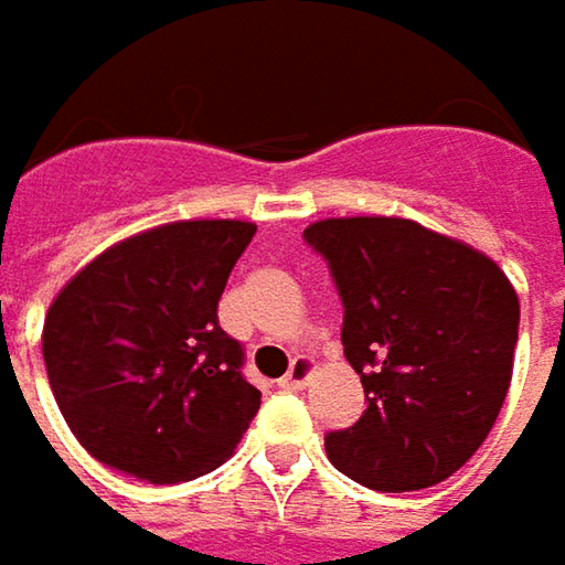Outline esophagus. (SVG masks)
<instances>
[{
	"label": "esophagus",
	"mask_w": 565,
	"mask_h": 565,
	"mask_svg": "<svg viewBox=\"0 0 565 565\" xmlns=\"http://www.w3.org/2000/svg\"><path fill=\"white\" fill-rule=\"evenodd\" d=\"M315 374V364L308 359H292V367L286 371V377L279 380V386L282 390H301V386H308V380Z\"/></svg>",
	"instance_id": "esophagus-1"
}]
</instances>
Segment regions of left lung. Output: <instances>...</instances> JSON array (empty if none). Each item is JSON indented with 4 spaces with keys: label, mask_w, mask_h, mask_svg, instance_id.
<instances>
[{
    "label": "left lung",
    "mask_w": 565,
    "mask_h": 565,
    "mask_svg": "<svg viewBox=\"0 0 565 565\" xmlns=\"http://www.w3.org/2000/svg\"><path fill=\"white\" fill-rule=\"evenodd\" d=\"M305 242L342 301V349L364 415L323 437L330 462L383 493L422 490L466 466L512 380L519 298L481 250L412 220H320Z\"/></svg>",
    "instance_id": "obj_1"
}]
</instances>
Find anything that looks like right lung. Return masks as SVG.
Instances as JSON below:
<instances>
[{
    "label": "right lung",
    "instance_id": "1",
    "mask_svg": "<svg viewBox=\"0 0 565 565\" xmlns=\"http://www.w3.org/2000/svg\"><path fill=\"white\" fill-rule=\"evenodd\" d=\"M257 226L191 220L125 238L58 292L43 361L62 418L97 462L150 484L220 468L260 408L220 295Z\"/></svg>",
    "mask_w": 565,
    "mask_h": 565
}]
</instances>
